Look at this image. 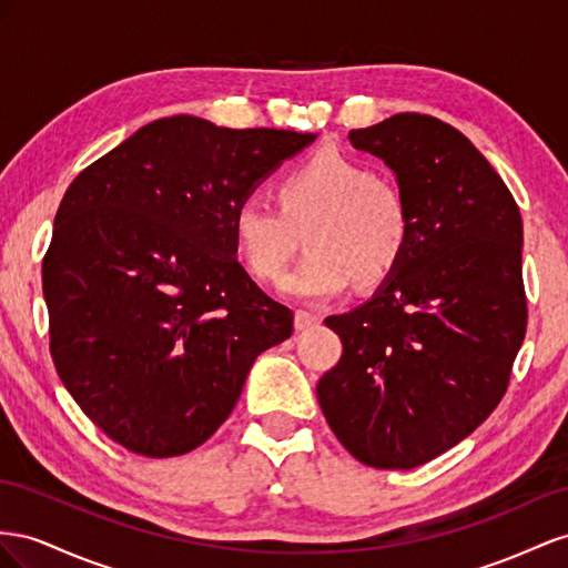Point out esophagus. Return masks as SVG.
<instances>
[{
  "label": "esophagus",
  "mask_w": 568,
  "mask_h": 568,
  "mask_svg": "<svg viewBox=\"0 0 568 568\" xmlns=\"http://www.w3.org/2000/svg\"><path fill=\"white\" fill-rule=\"evenodd\" d=\"M321 323V316L318 314H312V312H297L295 314V328L297 331H306V328H314Z\"/></svg>",
  "instance_id": "esophagus-1"
}]
</instances>
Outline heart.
Returning a JSON list of instances; mask_svg holds the SVG:
<instances>
[{
	"mask_svg": "<svg viewBox=\"0 0 568 568\" xmlns=\"http://www.w3.org/2000/svg\"><path fill=\"white\" fill-rule=\"evenodd\" d=\"M275 197L278 206L240 200L231 219L233 240L254 278L278 285L304 235L310 252L290 278L297 297L328 300L352 281L378 287L409 252L412 206L399 185L366 161L318 152L281 178Z\"/></svg>",
	"mask_w": 568,
	"mask_h": 568,
	"instance_id": "1",
	"label": "heart"
}]
</instances>
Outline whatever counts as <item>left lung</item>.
Listing matches in <instances>:
<instances>
[{
    "instance_id": "obj_1",
    "label": "left lung",
    "mask_w": 568,
    "mask_h": 568,
    "mask_svg": "<svg viewBox=\"0 0 568 568\" xmlns=\"http://www.w3.org/2000/svg\"><path fill=\"white\" fill-rule=\"evenodd\" d=\"M349 142L397 175L412 245L359 310L328 316L339 362L316 395L331 430L374 468H416L462 443L505 397L524 343V223L471 142L426 113H395Z\"/></svg>"
}]
</instances>
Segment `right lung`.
Segmentation results:
<instances>
[{
    "instance_id": "obj_1",
    "label": "right lung",
    "mask_w": 568,
    "mask_h": 568,
    "mask_svg": "<svg viewBox=\"0 0 568 568\" xmlns=\"http://www.w3.org/2000/svg\"><path fill=\"white\" fill-rule=\"evenodd\" d=\"M316 135L152 121L75 175L42 258L50 352L113 443L181 457L231 416L295 314L235 258L233 209Z\"/></svg>"
}]
</instances>
